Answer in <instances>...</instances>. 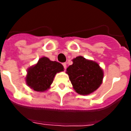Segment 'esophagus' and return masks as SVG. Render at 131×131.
Segmentation results:
<instances>
[{
  "mask_svg": "<svg viewBox=\"0 0 131 131\" xmlns=\"http://www.w3.org/2000/svg\"><path fill=\"white\" fill-rule=\"evenodd\" d=\"M62 65H63L64 68V69H67V63H65V62H64V63L62 64Z\"/></svg>",
  "mask_w": 131,
  "mask_h": 131,
  "instance_id": "34e87169",
  "label": "esophagus"
}]
</instances>
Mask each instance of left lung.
Masks as SVG:
<instances>
[{
  "label": "left lung",
  "mask_w": 131,
  "mask_h": 131,
  "mask_svg": "<svg viewBox=\"0 0 131 131\" xmlns=\"http://www.w3.org/2000/svg\"><path fill=\"white\" fill-rule=\"evenodd\" d=\"M67 73L74 90L81 95L96 90L103 78V71L99 64L81 56L73 59V64L67 69Z\"/></svg>",
  "instance_id": "8db88e82"
}]
</instances>
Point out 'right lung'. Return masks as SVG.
Here are the masks:
<instances>
[{"label":"right lung","mask_w":131,"mask_h":131,"mask_svg":"<svg viewBox=\"0 0 131 131\" xmlns=\"http://www.w3.org/2000/svg\"><path fill=\"white\" fill-rule=\"evenodd\" d=\"M63 71V66L60 62L43 57L28 69L26 82L35 91L45 92L50 88L56 74Z\"/></svg>","instance_id":"obj_1"}]
</instances>
